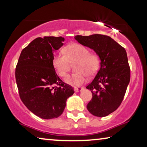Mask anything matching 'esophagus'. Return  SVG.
I'll use <instances>...</instances> for the list:
<instances>
[{
	"label": "esophagus",
	"mask_w": 147,
	"mask_h": 147,
	"mask_svg": "<svg viewBox=\"0 0 147 147\" xmlns=\"http://www.w3.org/2000/svg\"><path fill=\"white\" fill-rule=\"evenodd\" d=\"M83 90H84L83 88H74V91H75V92H81Z\"/></svg>",
	"instance_id": "obj_1"
}]
</instances>
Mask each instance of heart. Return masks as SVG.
Segmentation results:
<instances>
[{
    "instance_id": "heart-1",
    "label": "heart",
    "mask_w": 147,
    "mask_h": 147,
    "mask_svg": "<svg viewBox=\"0 0 147 147\" xmlns=\"http://www.w3.org/2000/svg\"><path fill=\"white\" fill-rule=\"evenodd\" d=\"M65 54L59 53L53 56V65L61 77H65L69 72L71 63H77L75 70L78 73L68 76L65 83L73 87L82 86L86 81V76L92 77L97 73L100 60L97 54L90 53L85 46L78 43H71L64 48Z\"/></svg>"
}]
</instances>
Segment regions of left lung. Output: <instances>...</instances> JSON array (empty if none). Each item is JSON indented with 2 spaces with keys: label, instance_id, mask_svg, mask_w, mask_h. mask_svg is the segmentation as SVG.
I'll return each mask as SVG.
<instances>
[{
  "label": "left lung",
  "instance_id": "1",
  "mask_svg": "<svg viewBox=\"0 0 147 147\" xmlns=\"http://www.w3.org/2000/svg\"><path fill=\"white\" fill-rule=\"evenodd\" d=\"M75 39L93 49L100 60L99 71L86 86L92 93L87 109L98 117L109 115L120 105L130 82V69L126 50L109 36L100 34L76 35Z\"/></svg>",
  "mask_w": 147,
  "mask_h": 147
}]
</instances>
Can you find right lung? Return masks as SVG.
Masks as SVG:
<instances>
[{
    "label": "right lung",
    "mask_w": 147,
    "mask_h": 147,
    "mask_svg": "<svg viewBox=\"0 0 147 147\" xmlns=\"http://www.w3.org/2000/svg\"><path fill=\"white\" fill-rule=\"evenodd\" d=\"M62 37H38L22 50L15 70L20 98L28 109L43 119L63 113L74 88L62 82L53 65L54 52L63 45Z\"/></svg>",
    "instance_id": "obj_1"
}]
</instances>
